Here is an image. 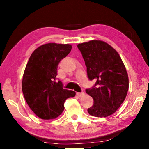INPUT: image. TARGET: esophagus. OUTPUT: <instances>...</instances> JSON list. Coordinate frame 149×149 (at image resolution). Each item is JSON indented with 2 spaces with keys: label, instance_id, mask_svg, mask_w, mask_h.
Instances as JSON below:
<instances>
[{
  "label": "esophagus",
  "instance_id": "1",
  "mask_svg": "<svg viewBox=\"0 0 149 149\" xmlns=\"http://www.w3.org/2000/svg\"><path fill=\"white\" fill-rule=\"evenodd\" d=\"M85 95V93L83 91H81V92H77V95L79 97H83V95Z\"/></svg>",
  "mask_w": 149,
  "mask_h": 149
}]
</instances>
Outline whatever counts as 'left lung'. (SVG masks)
Wrapping results in <instances>:
<instances>
[{
  "instance_id": "8db88e82",
  "label": "left lung",
  "mask_w": 149,
  "mask_h": 149,
  "mask_svg": "<svg viewBox=\"0 0 149 149\" xmlns=\"http://www.w3.org/2000/svg\"><path fill=\"white\" fill-rule=\"evenodd\" d=\"M77 47L85 61L88 79L96 81L92 87L85 89L93 100L87 112L96 117L113 115L125 100L129 89L123 61L115 49L102 40H90Z\"/></svg>"
}]
</instances>
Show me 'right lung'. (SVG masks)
Masks as SVG:
<instances>
[{"mask_svg": "<svg viewBox=\"0 0 149 149\" xmlns=\"http://www.w3.org/2000/svg\"><path fill=\"white\" fill-rule=\"evenodd\" d=\"M69 44L47 43L36 49L30 56L22 79V92L28 105L42 119L58 117L64 111L65 100L75 91L65 89L57 81L59 63L68 56Z\"/></svg>", "mask_w": 149, "mask_h": 149, "instance_id": "obj_1", "label": "right lung"}]
</instances>
